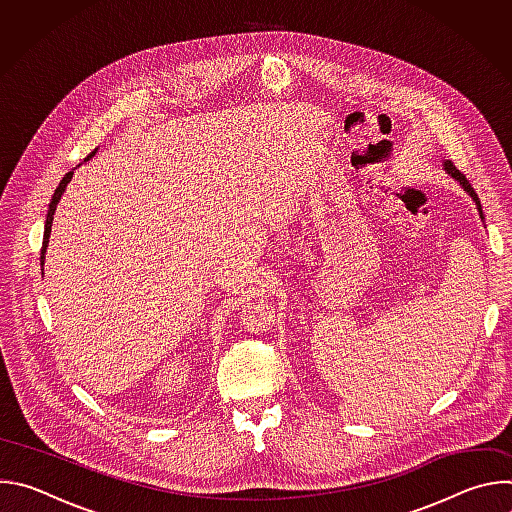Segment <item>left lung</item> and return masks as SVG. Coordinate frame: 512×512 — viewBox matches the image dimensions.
<instances>
[{"label":"left lung","instance_id":"left-lung-1","mask_svg":"<svg viewBox=\"0 0 512 512\" xmlns=\"http://www.w3.org/2000/svg\"><path fill=\"white\" fill-rule=\"evenodd\" d=\"M444 170H446V172H448V174H450L454 180H458V182H460V186H462V188H464V190H466V192L472 196V200L476 202V206H478V212H480V216H482V206H480L478 194L474 192V188L470 186V182L466 180V176H464V174H462V172H460V170H458V168H456V166H454L450 160H448V162H444ZM482 218H484V216H482Z\"/></svg>","mask_w":512,"mask_h":512}]
</instances>
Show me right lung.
I'll use <instances>...</instances> for the list:
<instances>
[{"instance_id":"obj_1","label":"right lung","mask_w":512,"mask_h":512,"mask_svg":"<svg viewBox=\"0 0 512 512\" xmlns=\"http://www.w3.org/2000/svg\"><path fill=\"white\" fill-rule=\"evenodd\" d=\"M97 152V150H95ZM93 152V154H95ZM91 154V156H93ZM91 156H87V160L91 158ZM70 178H72V172H68L62 180H60V184H58V188L54 190V196H52V200H50V204H48V214H46V225H44V241H42V251H40V265L44 267V259H46V247H48V239H50V233H52V221H54V210H56V204L60 202V196L64 194V190H66V184L70 182ZM42 273H44V269H42Z\"/></svg>"}]
</instances>
